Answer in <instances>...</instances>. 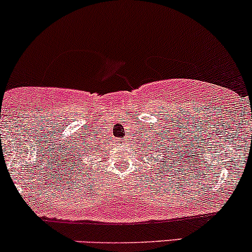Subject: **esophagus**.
Masks as SVG:
<instances>
[{"label":"esophagus","mask_w":252,"mask_h":252,"mask_svg":"<svg viewBox=\"0 0 252 252\" xmlns=\"http://www.w3.org/2000/svg\"><path fill=\"white\" fill-rule=\"evenodd\" d=\"M119 143H120V144H125V145H126V140L125 139H120V140H119Z\"/></svg>","instance_id":"obj_1"}]
</instances>
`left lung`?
<instances>
[{
  "instance_id": "8db88e82",
  "label": "left lung",
  "mask_w": 252,
  "mask_h": 252,
  "mask_svg": "<svg viewBox=\"0 0 252 252\" xmlns=\"http://www.w3.org/2000/svg\"><path fill=\"white\" fill-rule=\"evenodd\" d=\"M169 133H170V132H169ZM151 138H154L155 140L154 141L150 140L149 145H146L148 146V148H146L148 150L145 149L143 150V151L146 152V156H149L146 159H154V162H156L157 164H159V160H160V163H162L163 166L166 165V164H171L172 166V162L177 163V157H180L179 156L180 154H179V150H177V154L175 155L174 145L177 146V143L176 144L174 143L175 138H172V140H169L170 139V137H169L168 134H163V129L158 134H156V132H154V134L151 135ZM144 148H145V146H144ZM139 151H141V150H139ZM155 156L157 157L155 158ZM175 156L177 157L175 158ZM170 160H172V163H169L168 162ZM150 162H152V160H150ZM159 168H162V166H159ZM155 170H156V169H155Z\"/></svg>"
}]
</instances>
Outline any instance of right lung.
<instances>
[{"mask_svg": "<svg viewBox=\"0 0 252 252\" xmlns=\"http://www.w3.org/2000/svg\"><path fill=\"white\" fill-rule=\"evenodd\" d=\"M93 140H94V139H93V138H88V137H87V135H83V138H81V139H78L77 141L73 140V141H75V145H73V143H72V145L70 146V149H69V154H70V157L72 158V162H75V160L80 159V158L76 157V155H77V154L87 155V156H89V154H92V152L94 151L95 145H93V144H94V143H93ZM77 146L80 148V152H76L74 150V148L77 147ZM97 150H98V148L95 149L94 154H96V152H97ZM83 152H86V154H83ZM66 155H67V152H66ZM80 162H81V159H80ZM70 164H71V162H70ZM82 164H83V165H84V163H82Z\"/></svg>", "mask_w": 252, "mask_h": 252, "instance_id": "obj_1", "label": "right lung"}]
</instances>
